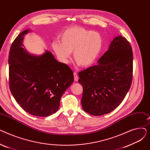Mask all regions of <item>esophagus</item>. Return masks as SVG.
Masks as SVG:
<instances>
[{"mask_svg": "<svg viewBox=\"0 0 150 150\" xmlns=\"http://www.w3.org/2000/svg\"><path fill=\"white\" fill-rule=\"evenodd\" d=\"M74 80L75 81H78V75L76 74V72H74Z\"/></svg>", "mask_w": 150, "mask_h": 150, "instance_id": "1", "label": "esophagus"}]
</instances>
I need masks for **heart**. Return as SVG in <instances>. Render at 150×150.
<instances>
[{
    "label": "heart",
    "mask_w": 150,
    "mask_h": 150,
    "mask_svg": "<svg viewBox=\"0 0 150 150\" xmlns=\"http://www.w3.org/2000/svg\"><path fill=\"white\" fill-rule=\"evenodd\" d=\"M61 42H52V49L63 63H68L71 52L75 61L83 67L93 64L99 57L103 45L101 35L82 27H72L60 35Z\"/></svg>",
    "instance_id": "1"
}]
</instances>
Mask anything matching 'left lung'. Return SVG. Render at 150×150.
Returning <instances> with one entry per match:
<instances>
[{"label": "left lung", "mask_w": 150, "mask_h": 150, "mask_svg": "<svg viewBox=\"0 0 150 150\" xmlns=\"http://www.w3.org/2000/svg\"><path fill=\"white\" fill-rule=\"evenodd\" d=\"M133 53L125 37L116 36L97 65L78 73L83 92L84 111L99 116L112 112L119 106L132 83Z\"/></svg>", "instance_id": "left-lung-1"}]
</instances>
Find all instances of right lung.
Here are the masks:
<instances>
[{
  "label": "right lung",
  "mask_w": 150,
  "mask_h": 150,
  "mask_svg": "<svg viewBox=\"0 0 150 150\" xmlns=\"http://www.w3.org/2000/svg\"><path fill=\"white\" fill-rule=\"evenodd\" d=\"M29 31L21 32L10 47V89L24 111L35 116L47 117L58 111L62 94L74 80V74L49 51L36 57L23 49V36Z\"/></svg>",
  "instance_id": "right-lung-1"
}]
</instances>
